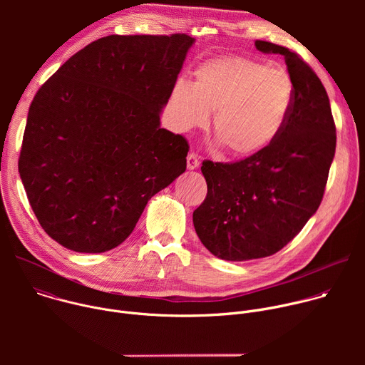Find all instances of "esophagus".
<instances>
[{
	"instance_id": "1",
	"label": "esophagus",
	"mask_w": 365,
	"mask_h": 365,
	"mask_svg": "<svg viewBox=\"0 0 365 365\" xmlns=\"http://www.w3.org/2000/svg\"><path fill=\"white\" fill-rule=\"evenodd\" d=\"M199 165H200V160H199V158H197V154L189 153V154H187V169H189V170H195V169L199 168Z\"/></svg>"
}]
</instances>
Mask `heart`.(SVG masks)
<instances>
[{
    "instance_id": "heart-1",
    "label": "heart",
    "mask_w": 365,
    "mask_h": 365,
    "mask_svg": "<svg viewBox=\"0 0 365 365\" xmlns=\"http://www.w3.org/2000/svg\"><path fill=\"white\" fill-rule=\"evenodd\" d=\"M294 98V83L286 71L224 56L199 65L192 83L176 81L170 115L176 130L187 131L205 125L214 111V134L234 158L250 159L280 137Z\"/></svg>"
}]
</instances>
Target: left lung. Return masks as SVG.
<instances>
[{"label": "left lung", "instance_id": "8db88e82", "mask_svg": "<svg viewBox=\"0 0 365 365\" xmlns=\"http://www.w3.org/2000/svg\"><path fill=\"white\" fill-rule=\"evenodd\" d=\"M255 47L284 58L296 98L287 125L266 151L235 163H202L207 193L193 212L195 231L227 262L269 257L302 231L322 202L336 145L317 73L287 47L263 40Z\"/></svg>", "mask_w": 365, "mask_h": 365}]
</instances>
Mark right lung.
<instances>
[{"label":"right lung","instance_id":"1","mask_svg":"<svg viewBox=\"0 0 365 365\" xmlns=\"http://www.w3.org/2000/svg\"><path fill=\"white\" fill-rule=\"evenodd\" d=\"M193 43L186 34L102 37L37 91L19 172L41 228L65 248H115L186 170L189 144L160 127V114Z\"/></svg>","mask_w":365,"mask_h":365}]
</instances>
